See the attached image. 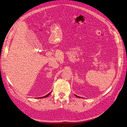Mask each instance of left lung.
Returning <instances> with one entry per match:
<instances>
[{
  "instance_id": "obj_1",
  "label": "left lung",
  "mask_w": 127,
  "mask_h": 127,
  "mask_svg": "<svg viewBox=\"0 0 127 127\" xmlns=\"http://www.w3.org/2000/svg\"><path fill=\"white\" fill-rule=\"evenodd\" d=\"M75 95L76 97H79V98L80 97H79V96H77V95Z\"/></svg>"
}]
</instances>
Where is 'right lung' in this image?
Segmentation results:
<instances>
[{"instance_id":"obj_1","label":"right lung","mask_w":127,"mask_h":127,"mask_svg":"<svg viewBox=\"0 0 127 127\" xmlns=\"http://www.w3.org/2000/svg\"><path fill=\"white\" fill-rule=\"evenodd\" d=\"M50 93H51V92H50V93H49V94H48L47 95H46V96H42V97H39V98H45V97H47L48 96H49V95H50Z\"/></svg>"}]
</instances>
